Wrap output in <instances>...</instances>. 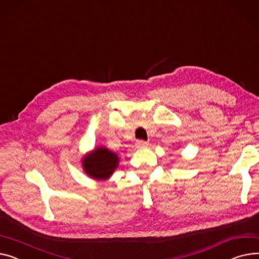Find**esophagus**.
<instances>
[{
	"mask_svg": "<svg viewBox=\"0 0 259 259\" xmlns=\"http://www.w3.org/2000/svg\"><path fill=\"white\" fill-rule=\"evenodd\" d=\"M148 146H149L148 142H145V141H137L136 142V147H139V148H146Z\"/></svg>",
	"mask_w": 259,
	"mask_h": 259,
	"instance_id": "obj_1",
	"label": "esophagus"
}]
</instances>
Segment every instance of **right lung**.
Segmentation results:
<instances>
[{
	"label": "right lung",
	"instance_id": "1",
	"mask_svg": "<svg viewBox=\"0 0 259 259\" xmlns=\"http://www.w3.org/2000/svg\"><path fill=\"white\" fill-rule=\"evenodd\" d=\"M84 173L95 180H107L118 166L117 154L104 146H99L85 154L82 160Z\"/></svg>",
	"mask_w": 259,
	"mask_h": 259
}]
</instances>
